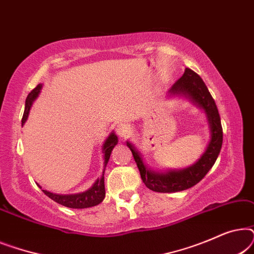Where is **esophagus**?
Returning <instances> with one entry per match:
<instances>
[{"mask_svg": "<svg viewBox=\"0 0 254 254\" xmlns=\"http://www.w3.org/2000/svg\"><path fill=\"white\" fill-rule=\"evenodd\" d=\"M116 133H117L118 136H119L120 140H124V138H126L130 133L129 125L126 124V123H119L116 126Z\"/></svg>", "mask_w": 254, "mask_h": 254, "instance_id": "34e87169", "label": "esophagus"}]
</instances>
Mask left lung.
Masks as SVG:
<instances>
[{
    "label": "left lung",
    "mask_w": 254,
    "mask_h": 254,
    "mask_svg": "<svg viewBox=\"0 0 254 254\" xmlns=\"http://www.w3.org/2000/svg\"><path fill=\"white\" fill-rule=\"evenodd\" d=\"M169 96L186 97L204 111L210 128V141L206 151L193 165L183 170H169L165 172H156L148 168L136 148L130 142H127V147L134 156L144 185L149 190L159 193L180 192L196 185L213 168L223 142V130L217 106L202 78L196 72L186 68L184 75L169 90Z\"/></svg>",
    "instance_id": "obj_1"
}]
</instances>
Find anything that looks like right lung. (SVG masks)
Wrapping results in <instances>:
<instances>
[{
	"mask_svg": "<svg viewBox=\"0 0 254 254\" xmlns=\"http://www.w3.org/2000/svg\"><path fill=\"white\" fill-rule=\"evenodd\" d=\"M43 88V84H38L32 91L29 93L27 98L25 100V111H24L23 119H22V126L25 124V121L29 117L31 106L37 97L39 96L40 90ZM118 143V136L114 133H111L110 136L106 138L103 144V154H104V168H105L107 162H109L111 152H112L113 148L116 147ZM105 170V169H104ZM39 186V185H38ZM40 187V186H39ZM41 189V187H40ZM43 192L46 194L48 197L58 202L62 206L68 208H75V209H83V208H89L99 204L105 197V184H104V171L100 178H98L95 182V184L90 187L88 190L77 194H67V195H62V194H55L51 193L48 190H43Z\"/></svg>",
	"mask_w": 254,
	"mask_h": 254,
	"instance_id": "1",
	"label": "right lung"
}]
</instances>
